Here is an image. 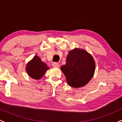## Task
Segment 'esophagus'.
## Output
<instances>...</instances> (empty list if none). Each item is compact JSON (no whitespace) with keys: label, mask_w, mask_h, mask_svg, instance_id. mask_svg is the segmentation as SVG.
I'll return each mask as SVG.
<instances>
[{"label":"esophagus","mask_w":122,"mask_h":122,"mask_svg":"<svg viewBox=\"0 0 122 122\" xmlns=\"http://www.w3.org/2000/svg\"><path fill=\"white\" fill-rule=\"evenodd\" d=\"M52 66L53 67H54V68H58V67L60 66V65L57 62H53Z\"/></svg>","instance_id":"obj_1"}]
</instances>
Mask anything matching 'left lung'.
<instances>
[{"label": "left lung", "instance_id": "8db88e82", "mask_svg": "<svg viewBox=\"0 0 122 122\" xmlns=\"http://www.w3.org/2000/svg\"><path fill=\"white\" fill-rule=\"evenodd\" d=\"M69 86L79 88L84 86L92 79L95 71L93 57L84 49L75 48L70 51L66 64L61 67Z\"/></svg>", "mask_w": 122, "mask_h": 122}]
</instances>
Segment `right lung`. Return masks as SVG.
Here are the masks:
<instances>
[{"instance_id":"1","label":"right lung","mask_w":122,"mask_h":122,"mask_svg":"<svg viewBox=\"0 0 122 122\" xmlns=\"http://www.w3.org/2000/svg\"><path fill=\"white\" fill-rule=\"evenodd\" d=\"M49 68L45 62H42L37 56H35L31 61L27 63L26 70L28 75L33 79H41L45 73Z\"/></svg>"}]
</instances>
